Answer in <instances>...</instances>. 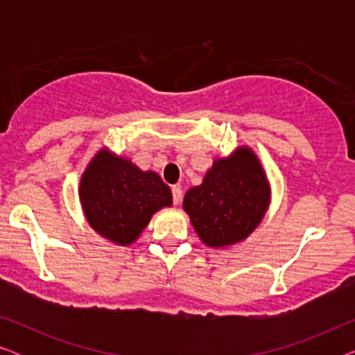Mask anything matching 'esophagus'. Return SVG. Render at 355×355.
Returning <instances> with one entry per match:
<instances>
[{
	"instance_id": "esophagus-1",
	"label": "esophagus",
	"mask_w": 355,
	"mask_h": 355,
	"mask_svg": "<svg viewBox=\"0 0 355 355\" xmlns=\"http://www.w3.org/2000/svg\"><path fill=\"white\" fill-rule=\"evenodd\" d=\"M171 196H173V203H174V205H178V203L181 202L182 189L179 187V186H173V187H171Z\"/></svg>"
}]
</instances>
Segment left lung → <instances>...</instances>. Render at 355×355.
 <instances>
[{
	"label": "left lung",
	"instance_id": "obj_1",
	"mask_svg": "<svg viewBox=\"0 0 355 355\" xmlns=\"http://www.w3.org/2000/svg\"><path fill=\"white\" fill-rule=\"evenodd\" d=\"M270 189L259 159L249 148L218 159L202 186L184 197V210L193 230L210 247H225L245 239L263 218Z\"/></svg>",
	"mask_w": 355,
	"mask_h": 355
}]
</instances>
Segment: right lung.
<instances>
[{
  "instance_id": "add662e5",
  "label": "right lung",
  "mask_w": 355,
  "mask_h": 355,
  "mask_svg": "<svg viewBox=\"0 0 355 355\" xmlns=\"http://www.w3.org/2000/svg\"><path fill=\"white\" fill-rule=\"evenodd\" d=\"M80 200L90 226L119 245L130 244L157 210L173 203L171 191L155 173L100 152L80 181Z\"/></svg>"
}]
</instances>
